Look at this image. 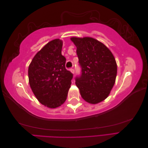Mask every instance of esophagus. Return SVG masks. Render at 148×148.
Masks as SVG:
<instances>
[{
	"label": "esophagus",
	"mask_w": 148,
	"mask_h": 148,
	"mask_svg": "<svg viewBox=\"0 0 148 148\" xmlns=\"http://www.w3.org/2000/svg\"><path fill=\"white\" fill-rule=\"evenodd\" d=\"M70 70L71 72L73 74H74V73H75V70H74L73 69H70Z\"/></svg>",
	"instance_id": "obj_1"
}]
</instances>
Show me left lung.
Here are the masks:
<instances>
[{"label": "left lung", "mask_w": 148, "mask_h": 148, "mask_svg": "<svg viewBox=\"0 0 148 148\" xmlns=\"http://www.w3.org/2000/svg\"><path fill=\"white\" fill-rule=\"evenodd\" d=\"M77 47L82 73L75 83L83 99L97 104L109 95L115 82L117 66L112 53L104 44L89 37L71 38Z\"/></svg>", "instance_id": "left-lung-1"}]
</instances>
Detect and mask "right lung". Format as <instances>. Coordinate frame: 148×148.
<instances>
[{"mask_svg":"<svg viewBox=\"0 0 148 148\" xmlns=\"http://www.w3.org/2000/svg\"><path fill=\"white\" fill-rule=\"evenodd\" d=\"M62 45L59 39L48 42L35 55L28 68L29 83L34 95L49 108L64 104L73 78V74L65 68Z\"/></svg>","mask_w":148,"mask_h":148,"instance_id":"add662e5","label":"right lung"}]
</instances>
